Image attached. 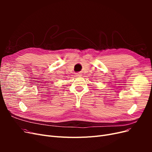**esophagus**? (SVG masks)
Masks as SVG:
<instances>
[{"label": "esophagus", "mask_w": 152, "mask_h": 152, "mask_svg": "<svg viewBox=\"0 0 152 152\" xmlns=\"http://www.w3.org/2000/svg\"><path fill=\"white\" fill-rule=\"evenodd\" d=\"M76 75H77V77H80V76H81V74H80V73H77V74H76Z\"/></svg>", "instance_id": "1"}]
</instances>
